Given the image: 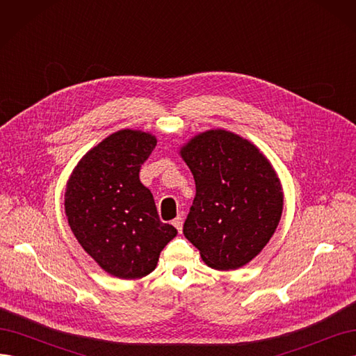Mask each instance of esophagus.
<instances>
[{
	"instance_id": "esophagus-1",
	"label": "esophagus",
	"mask_w": 356,
	"mask_h": 356,
	"mask_svg": "<svg viewBox=\"0 0 356 356\" xmlns=\"http://www.w3.org/2000/svg\"><path fill=\"white\" fill-rule=\"evenodd\" d=\"M182 222H184V220H182V217H181V215H178V217L174 220V222H172V224H174L175 225V227H177V230L181 233L182 232Z\"/></svg>"
}]
</instances>
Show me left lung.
<instances>
[{
  "label": "left lung",
  "mask_w": 356,
  "mask_h": 356,
  "mask_svg": "<svg viewBox=\"0 0 356 356\" xmlns=\"http://www.w3.org/2000/svg\"><path fill=\"white\" fill-rule=\"evenodd\" d=\"M196 182L184 236L217 270H236L263 251L284 209L273 166L248 139L222 129L179 149Z\"/></svg>",
  "instance_id": "obj_1"
}]
</instances>
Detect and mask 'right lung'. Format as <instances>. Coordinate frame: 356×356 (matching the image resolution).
<instances>
[{
    "label": "right lung",
    "instance_id": "add662e5",
    "mask_svg": "<svg viewBox=\"0 0 356 356\" xmlns=\"http://www.w3.org/2000/svg\"><path fill=\"white\" fill-rule=\"evenodd\" d=\"M156 144L148 132L118 131L86 153L67 182L74 236L101 268L120 279L152 273L177 236L174 225L160 221L152 191L139 181Z\"/></svg>",
    "mask_w": 356,
    "mask_h": 356
}]
</instances>
